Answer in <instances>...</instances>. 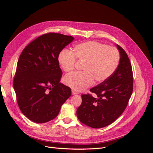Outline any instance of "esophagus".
<instances>
[{"label": "esophagus", "mask_w": 153, "mask_h": 153, "mask_svg": "<svg viewBox=\"0 0 153 153\" xmlns=\"http://www.w3.org/2000/svg\"><path fill=\"white\" fill-rule=\"evenodd\" d=\"M71 92H72V94L73 95H76V94H78V92H76L75 91H74V90H72Z\"/></svg>", "instance_id": "1"}]
</instances>
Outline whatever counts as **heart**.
I'll use <instances>...</instances> for the list:
<instances>
[{
    "label": "heart",
    "mask_w": 153,
    "mask_h": 153,
    "mask_svg": "<svg viewBox=\"0 0 153 153\" xmlns=\"http://www.w3.org/2000/svg\"><path fill=\"white\" fill-rule=\"evenodd\" d=\"M76 59L84 61L82 73H75L64 78V82L76 91H80L96 83L103 82L112 76L118 67L120 55L112 47L95 41H88L76 45L72 52L63 50L58 61L66 73L75 70Z\"/></svg>",
    "instance_id": "heart-1"
}]
</instances>
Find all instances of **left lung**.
Instances as JSON below:
<instances>
[{"label": "left lung", "instance_id": "1", "mask_svg": "<svg viewBox=\"0 0 153 153\" xmlns=\"http://www.w3.org/2000/svg\"><path fill=\"white\" fill-rule=\"evenodd\" d=\"M116 46L121 56L116 70L107 80L90 89L96 97L82 95V104L76 110L79 121L91 128H101L114 122L126 109L132 94L131 64L123 48Z\"/></svg>", "mask_w": 153, "mask_h": 153}]
</instances>
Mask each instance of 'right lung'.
Returning <instances> with one entry per match:
<instances>
[{"label":"right lung","instance_id":"obj_1","mask_svg":"<svg viewBox=\"0 0 153 153\" xmlns=\"http://www.w3.org/2000/svg\"><path fill=\"white\" fill-rule=\"evenodd\" d=\"M74 40L50 32L30 42L17 63L13 87L22 112L32 122L45 123L56 117L71 90L60 83L62 75L58 56Z\"/></svg>","mask_w":153,"mask_h":153}]
</instances>
